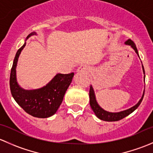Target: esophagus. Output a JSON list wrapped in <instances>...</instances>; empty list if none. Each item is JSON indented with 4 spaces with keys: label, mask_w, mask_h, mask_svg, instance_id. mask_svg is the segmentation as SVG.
<instances>
[{
    "label": "esophagus",
    "mask_w": 153,
    "mask_h": 153,
    "mask_svg": "<svg viewBox=\"0 0 153 153\" xmlns=\"http://www.w3.org/2000/svg\"><path fill=\"white\" fill-rule=\"evenodd\" d=\"M89 71V67L86 65H81L78 68V72H87Z\"/></svg>",
    "instance_id": "esophagus-1"
}]
</instances>
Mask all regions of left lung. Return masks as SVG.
Instances as JSON below:
<instances>
[{
	"instance_id": "8db88e82",
	"label": "left lung",
	"mask_w": 153,
	"mask_h": 153,
	"mask_svg": "<svg viewBox=\"0 0 153 153\" xmlns=\"http://www.w3.org/2000/svg\"><path fill=\"white\" fill-rule=\"evenodd\" d=\"M125 44L126 45H129L132 49L135 50V52H136L137 55H138V49H137L136 46H135V43L130 39H128L127 41L125 42ZM139 57V55H138ZM142 68H143V74L145 75V72H144V68H143V65H142ZM145 78V75H144ZM143 95H144V91H143V93L141 98L140 99V101L135 104V106H133L132 107L129 108V109H126V110L124 111H121V112H107V111L104 110V109L101 107L99 105H98V102L96 101V98H95V92H94V89L92 88V85L90 86V89H89V104H90V106L92 108V109L93 110L94 113L95 114L97 117H98L99 119L103 120V121H119V120L123 119V118H125L126 116L129 115V114L132 113V112L135 110L138 107V106L141 104V101H142Z\"/></svg>"
}]
</instances>
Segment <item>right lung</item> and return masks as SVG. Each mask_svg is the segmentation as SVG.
<instances>
[{"instance_id":"1","label":"right lung","mask_w":153,"mask_h":153,"mask_svg":"<svg viewBox=\"0 0 153 153\" xmlns=\"http://www.w3.org/2000/svg\"><path fill=\"white\" fill-rule=\"evenodd\" d=\"M36 35L33 32L27 36ZM26 42L17 52L10 73L11 93L15 101L26 112L36 118H45L53 115L62 103L64 96L72 82L74 73L57 74L46 86L36 89H24L18 84L16 67L18 58Z\"/></svg>"}]
</instances>
